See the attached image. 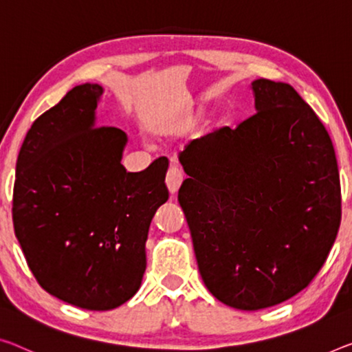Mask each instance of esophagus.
I'll return each instance as SVG.
<instances>
[{
	"label": "esophagus",
	"mask_w": 352,
	"mask_h": 352,
	"mask_svg": "<svg viewBox=\"0 0 352 352\" xmlns=\"http://www.w3.org/2000/svg\"><path fill=\"white\" fill-rule=\"evenodd\" d=\"M184 181V173L177 165H170L168 171H166V177H165V182H166V187H168V190L171 193H176L177 188L181 187V184Z\"/></svg>",
	"instance_id": "34e87169"
}]
</instances>
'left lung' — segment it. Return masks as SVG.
Here are the masks:
<instances>
[{"mask_svg": "<svg viewBox=\"0 0 352 352\" xmlns=\"http://www.w3.org/2000/svg\"><path fill=\"white\" fill-rule=\"evenodd\" d=\"M256 113L192 140L177 201L204 285L261 310L291 299L326 263L342 220L332 140L293 86L252 83Z\"/></svg>", "mask_w": 352, "mask_h": 352, "instance_id": "obj_1", "label": "left lung"}]
</instances>
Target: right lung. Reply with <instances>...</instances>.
I'll list each match as a JSON object with an SVG mask.
<instances>
[{
	"mask_svg": "<svg viewBox=\"0 0 352 352\" xmlns=\"http://www.w3.org/2000/svg\"><path fill=\"white\" fill-rule=\"evenodd\" d=\"M99 85H80L37 118L14 182L15 236L37 283L86 310H111L137 293L144 242L168 199V159L140 173L121 164L127 137L94 126Z\"/></svg>",
	"mask_w": 352,
	"mask_h": 352,
	"instance_id": "1",
	"label": "right lung"
}]
</instances>
